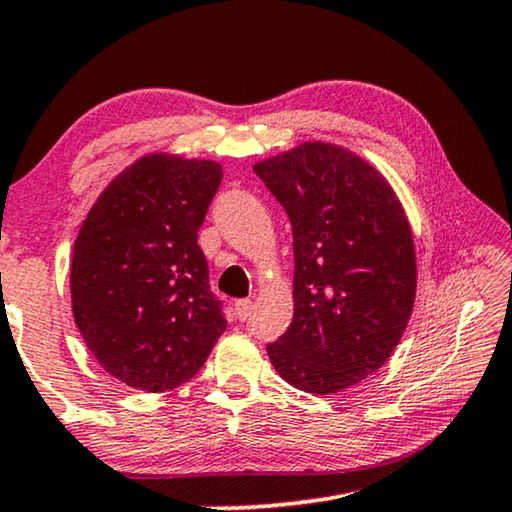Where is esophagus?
Wrapping results in <instances>:
<instances>
[{
	"label": "esophagus",
	"mask_w": 512,
	"mask_h": 512,
	"mask_svg": "<svg viewBox=\"0 0 512 512\" xmlns=\"http://www.w3.org/2000/svg\"><path fill=\"white\" fill-rule=\"evenodd\" d=\"M234 312H237L239 321H248L250 314H253V300L250 298H241L234 303Z\"/></svg>",
	"instance_id": "esophagus-1"
}]
</instances>
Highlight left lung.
Instances as JSON below:
<instances>
[{
	"mask_svg": "<svg viewBox=\"0 0 512 512\" xmlns=\"http://www.w3.org/2000/svg\"><path fill=\"white\" fill-rule=\"evenodd\" d=\"M294 232V319L266 346L289 385L335 394L401 342L417 291L408 216L383 175L335 143L305 141L253 166Z\"/></svg>",
	"mask_w": 512,
	"mask_h": 512,
	"instance_id": "1",
	"label": "left lung"
}]
</instances>
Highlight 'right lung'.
Masks as SVG:
<instances>
[{
	"instance_id": "right-lung-1",
	"label": "right lung",
	"mask_w": 512,
	"mask_h": 512,
	"mask_svg": "<svg viewBox=\"0 0 512 512\" xmlns=\"http://www.w3.org/2000/svg\"><path fill=\"white\" fill-rule=\"evenodd\" d=\"M221 180L212 159L145 154L113 177L79 227L72 314L88 351L120 383L180 387L227 328L198 246Z\"/></svg>"
}]
</instances>
